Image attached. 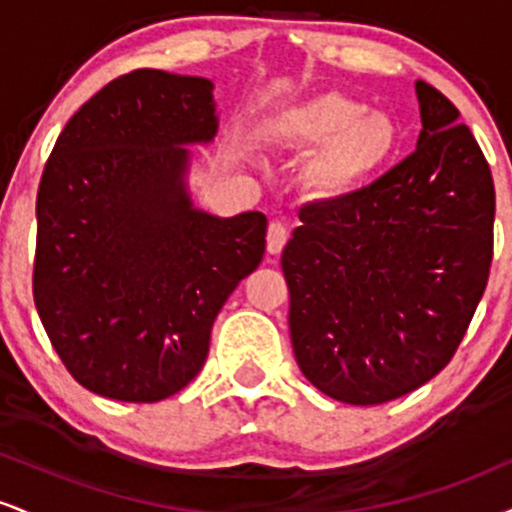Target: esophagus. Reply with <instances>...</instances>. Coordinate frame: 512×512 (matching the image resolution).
I'll return each instance as SVG.
<instances>
[{
	"instance_id": "obj_1",
	"label": "esophagus",
	"mask_w": 512,
	"mask_h": 512,
	"mask_svg": "<svg viewBox=\"0 0 512 512\" xmlns=\"http://www.w3.org/2000/svg\"><path fill=\"white\" fill-rule=\"evenodd\" d=\"M286 240H289V228L281 221H272L267 228V252L269 255H279L284 250Z\"/></svg>"
}]
</instances>
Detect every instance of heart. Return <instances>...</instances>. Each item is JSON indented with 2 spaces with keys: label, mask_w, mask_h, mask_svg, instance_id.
Returning <instances> with one entry per match:
<instances>
[{
  "label": "heart",
  "mask_w": 512,
  "mask_h": 512,
  "mask_svg": "<svg viewBox=\"0 0 512 512\" xmlns=\"http://www.w3.org/2000/svg\"><path fill=\"white\" fill-rule=\"evenodd\" d=\"M269 142L322 149L313 180L325 192H346L385 166L397 146V125L385 113H366L354 98L325 93L293 105L269 125Z\"/></svg>",
  "instance_id": "1"
}]
</instances>
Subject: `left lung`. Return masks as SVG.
<instances>
[{"instance_id": "left-lung-1", "label": "left lung", "mask_w": 512, "mask_h": 512, "mask_svg": "<svg viewBox=\"0 0 512 512\" xmlns=\"http://www.w3.org/2000/svg\"><path fill=\"white\" fill-rule=\"evenodd\" d=\"M416 151L351 195L305 204L281 255L298 368L346 404H383L450 363L493 257L491 168L460 110L416 81Z\"/></svg>"}]
</instances>
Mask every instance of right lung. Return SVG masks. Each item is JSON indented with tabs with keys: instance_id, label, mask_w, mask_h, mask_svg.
I'll return each instance as SVG.
<instances>
[{
	"instance_id": "right-lung-1",
	"label": "right lung",
	"mask_w": 512,
	"mask_h": 512,
	"mask_svg": "<svg viewBox=\"0 0 512 512\" xmlns=\"http://www.w3.org/2000/svg\"><path fill=\"white\" fill-rule=\"evenodd\" d=\"M214 84L137 69L57 137L38 187L33 298L79 385L161 402L202 370L211 325L264 255L267 216L219 219L187 192L190 144L219 129Z\"/></svg>"
}]
</instances>
